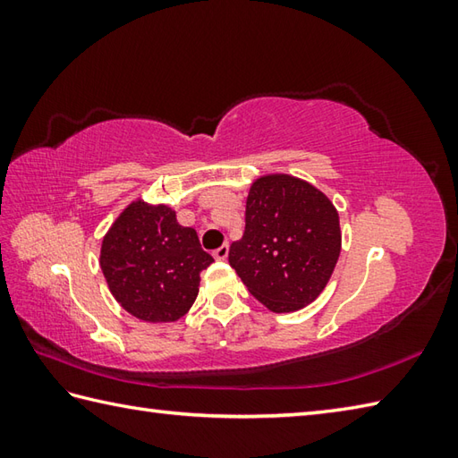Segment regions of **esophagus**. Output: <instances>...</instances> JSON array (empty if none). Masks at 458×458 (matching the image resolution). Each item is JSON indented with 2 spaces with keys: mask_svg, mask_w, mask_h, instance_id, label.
<instances>
[{
  "mask_svg": "<svg viewBox=\"0 0 458 458\" xmlns=\"http://www.w3.org/2000/svg\"><path fill=\"white\" fill-rule=\"evenodd\" d=\"M228 244H224V246H220L218 250H214V258H216V259H226L228 258Z\"/></svg>",
  "mask_w": 458,
  "mask_h": 458,
  "instance_id": "esophagus-1",
  "label": "esophagus"
}]
</instances>
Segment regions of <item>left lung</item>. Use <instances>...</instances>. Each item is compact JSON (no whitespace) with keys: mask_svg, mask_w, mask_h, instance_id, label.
I'll use <instances>...</instances> for the list:
<instances>
[{"mask_svg":"<svg viewBox=\"0 0 458 458\" xmlns=\"http://www.w3.org/2000/svg\"><path fill=\"white\" fill-rule=\"evenodd\" d=\"M335 204L307 181L266 174L250 187L244 236L228 261L274 313H293L320 295L340 256Z\"/></svg>","mask_w":458,"mask_h":458,"instance_id":"obj_1","label":"left lung"}]
</instances>
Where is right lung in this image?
Returning a JSON list of instances; mask_svg holds the SVG:
<instances>
[{"label":"right lung","instance_id":"right-lung-1","mask_svg":"<svg viewBox=\"0 0 458 458\" xmlns=\"http://www.w3.org/2000/svg\"><path fill=\"white\" fill-rule=\"evenodd\" d=\"M197 230L181 226L165 204L133 200L102 240L100 267L115 301L145 323H173L199 295L212 264Z\"/></svg>","mask_w":458,"mask_h":458}]
</instances>
